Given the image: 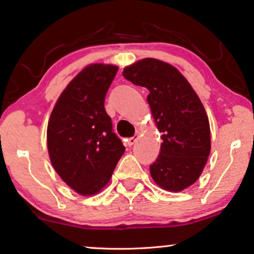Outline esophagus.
Returning a JSON list of instances; mask_svg holds the SVG:
<instances>
[{
    "mask_svg": "<svg viewBox=\"0 0 254 254\" xmlns=\"http://www.w3.org/2000/svg\"><path fill=\"white\" fill-rule=\"evenodd\" d=\"M137 138H138V135H134V136H131V137H129L127 140V145L128 147H131V145H133L135 142L137 141Z\"/></svg>",
    "mask_w": 254,
    "mask_h": 254,
    "instance_id": "1",
    "label": "esophagus"
}]
</instances>
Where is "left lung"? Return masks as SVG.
<instances>
[{
	"instance_id": "8db88e82",
	"label": "left lung",
	"mask_w": 254,
	"mask_h": 254,
	"mask_svg": "<svg viewBox=\"0 0 254 254\" xmlns=\"http://www.w3.org/2000/svg\"><path fill=\"white\" fill-rule=\"evenodd\" d=\"M124 77L149 90L147 100L163 143L150 175L158 186L179 192L199 178L210 152V128L204 107L187 79L173 65L143 59L126 67Z\"/></svg>"
}]
</instances>
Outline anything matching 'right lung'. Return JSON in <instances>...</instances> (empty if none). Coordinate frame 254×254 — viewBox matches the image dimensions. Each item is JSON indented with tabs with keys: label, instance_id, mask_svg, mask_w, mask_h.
Here are the masks:
<instances>
[{
	"label": "right lung",
	"instance_id": "obj_1",
	"mask_svg": "<svg viewBox=\"0 0 254 254\" xmlns=\"http://www.w3.org/2000/svg\"><path fill=\"white\" fill-rule=\"evenodd\" d=\"M117 71L118 67L111 64L85 67L59 97L48 121L47 147L53 168L82 195L98 193L110 182L125 152L104 107Z\"/></svg>",
	"mask_w": 254,
	"mask_h": 254
}]
</instances>
